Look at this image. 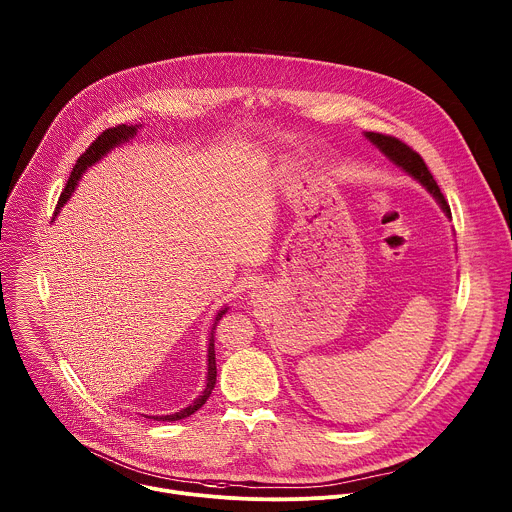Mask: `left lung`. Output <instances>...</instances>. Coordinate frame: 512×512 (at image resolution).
<instances>
[{
	"label": "left lung",
	"mask_w": 512,
	"mask_h": 512,
	"mask_svg": "<svg viewBox=\"0 0 512 512\" xmlns=\"http://www.w3.org/2000/svg\"><path fill=\"white\" fill-rule=\"evenodd\" d=\"M367 137L377 145V148L389 158L393 160L399 168H403L407 174H411L415 180H419L433 196L435 200L440 202V206L444 208V212L448 216H452V210H450V204L446 202L440 186H437V182L433 180L427 164L423 162V158L413 150L409 148V145L393 135H385V133H375V131H367Z\"/></svg>",
	"instance_id": "obj_1"
}]
</instances>
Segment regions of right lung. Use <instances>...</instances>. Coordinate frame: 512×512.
I'll use <instances>...</instances> for the list:
<instances>
[{
  "label": "right lung",
  "instance_id": "obj_1",
  "mask_svg": "<svg viewBox=\"0 0 512 512\" xmlns=\"http://www.w3.org/2000/svg\"><path fill=\"white\" fill-rule=\"evenodd\" d=\"M137 133V125H115V127H109V129H105L91 145L89 148L85 150V154L77 160V164H75V168H72V172H70V178H68V182H66V186H64V190H62V194H60V198H58V204H56V210H54V214H58L60 212V208L66 204V200L70 198V194L75 192V188H77V182H79V178H81V174L89 168V166H93L95 162H99L107 152H111L115 145H119V143H123V141H127L129 137H133ZM227 312V308H223L221 312L216 314V322L223 318V314ZM214 322V324H216ZM214 383H216V360H214V326H212V332H210V342H208V375H206V387H204V391L198 395V399L194 401V403H190L188 407H184L182 411H178V413H172V415H154L152 419H156V421H178V419H184V417H190L194 411H198L204 403H206V399L210 397V393H212V389H214Z\"/></svg>",
  "mask_w": 512,
  "mask_h": 512
}]
</instances>
